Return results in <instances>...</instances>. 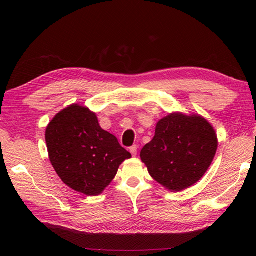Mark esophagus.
Wrapping results in <instances>:
<instances>
[{"instance_id": "obj_1", "label": "esophagus", "mask_w": 256, "mask_h": 256, "mask_svg": "<svg viewBox=\"0 0 256 256\" xmlns=\"http://www.w3.org/2000/svg\"><path fill=\"white\" fill-rule=\"evenodd\" d=\"M130 152H131V154H132L134 157H136V154H138V146L136 145H134V146H131L130 147Z\"/></svg>"}]
</instances>
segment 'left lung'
<instances>
[{"instance_id": "1", "label": "left lung", "mask_w": 256, "mask_h": 256, "mask_svg": "<svg viewBox=\"0 0 256 256\" xmlns=\"http://www.w3.org/2000/svg\"><path fill=\"white\" fill-rule=\"evenodd\" d=\"M216 148V130L202 115L173 112L157 122L152 140L140 157L154 180L180 192L205 175Z\"/></svg>"}]
</instances>
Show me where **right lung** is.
I'll return each instance as SVG.
<instances>
[{"instance_id":"right-lung-1","label":"right lung","mask_w":256,"mask_h":256,"mask_svg":"<svg viewBox=\"0 0 256 256\" xmlns=\"http://www.w3.org/2000/svg\"><path fill=\"white\" fill-rule=\"evenodd\" d=\"M52 166L65 184L88 196L102 194L131 154L99 126L88 106L72 104L60 111L46 129Z\"/></svg>"}]
</instances>
